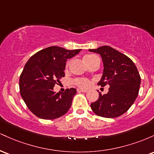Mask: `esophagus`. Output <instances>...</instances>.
Here are the masks:
<instances>
[{"label":"esophagus","instance_id":"1","mask_svg":"<svg viewBox=\"0 0 154 154\" xmlns=\"http://www.w3.org/2000/svg\"><path fill=\"white\" fill-rule=\"evenodd\" d=\"M88 91L87 90H84V89H77V92L78 93H80V92H82V93H85V92H87Z\"/></svg>","mask_w":154,"mask_h":154}]
</instances>
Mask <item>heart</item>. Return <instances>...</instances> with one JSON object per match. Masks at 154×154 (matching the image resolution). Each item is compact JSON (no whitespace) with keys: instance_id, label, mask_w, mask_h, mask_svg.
<instances>
[{"instance_id":"obj_1","label":"heart","mask_w":154,"mask_h":154,"mask_svg":"<svg viewBox=\"0 0 154 154\" xmlns=\"http://www.w3.org/2000/svg\"><path fill=\"white\" fill-rule=\"evenodd\" d=\"M97 56H94V55H91V54H88L85 55V56L83 57V61H85V63L88 65V66H90V64L93 62V61L94 60L95 58H96ZM69 66V63L67 62L66 63V69L68 68ZM74 83L77 85L78 87L80 88H87L89 87L90 85V81L88 80V79L85 78H77L74 80Z\"/></svg>"}]
</instances>
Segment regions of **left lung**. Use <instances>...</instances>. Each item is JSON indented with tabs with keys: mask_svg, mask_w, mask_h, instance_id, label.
<instances>
[{
	"mask_svg": "<svg viewBox=\"0 0 154 154\" xmlns=\"http://www.w3.org/2000/svg\"><path fill=\"white\" fill-rule=\"evenodd\" d=\"M91 52L99 54L103 63V72L98 83L109 86V92L102 95L91 107L96 115L115 118L125 114L134 103L139 93L140 76L133 61L126 55L108 45Z\"/></svg>",
	"mask_w": 154,
	"mask_h": 154,
	"instance_id": "1",
	"label": "left lung"
}]
</instances>
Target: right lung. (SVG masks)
Listing matches in <instances>:
<instances>
[{"label": "right lung", "instance_id": "1", "mask_svg": "<svg viewBox=\"0 0 154 154\" xmlns=\"http://www.w3.org/2000/svg\"><path fill=\"white\" fill-rule=\"evenodd\" d=\"M81 49L51 46L38 51L26 63L19 78V90L26 106L35 116L54 119L64 115L72 105L75 88L56 93L54 87L65 75L66 61Z\"/></svg>", "mask_w": 154, "mask_h": 154}]
</instances>
